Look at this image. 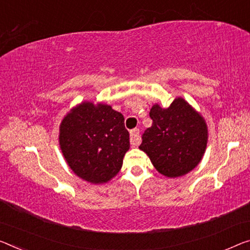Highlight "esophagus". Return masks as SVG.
<instances>
[{
	"instance_id": "1",
	"label": "esophagus",
	"mask_w": 250,
	"mask_h": 250,
	"mask_svg": "<svg viewBox=\"0 0 250 250\" xmlns=\"http://www.w3.org/2000/svg\"><path fill=\"white\" fill-rule=\"evenodd\" d=\"M141 143V136H140V129L134 128L130 130V144L133 146H137Z\"/></svg>"
}]
</instances>
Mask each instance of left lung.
<instances>
[{
    "instance_id": "1",
    "label": "left lung",
    "mask_w": 250,
    "mask_h": 250,
    "mask_svg": "<svg viewBox=\"0 0 250 250\" xmlns=\"http://www.w3.org/2000/svg\"><path fill=\"white\" fill-rule=\"evenodd\" d=\"M152 126L142 136L140 149L148 155L161 174L178 178L200 163L208 142L203 117L183 98H175L167 108L153 105Z\"/></svg>"
}]
</instances>
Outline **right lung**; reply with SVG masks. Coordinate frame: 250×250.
Listing matches in <instances>:
<instances>
[{
    "instance_id": "add662e5",
    "label": "right lung",
    "mask_w": 250,
    "mask_h": 250,
    "mask_svg": "<svg viewBox=\"0 0 250 250\" xmlns=\"http://www.w3.org/2000/svg\"><path fill=\"white\" fill-rule=\"evenodd\" d=\"M61 152L74 173L94 184L108 182L123 165L129 149L124 116L105 104L85 102L60 124Z\"/></svg>"
}]
</instances>
